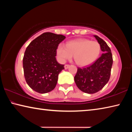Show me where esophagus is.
I'll return each instance as SVG.
<instances>
[{"label":"esophagus","instance_id":"1","mask_svg":"<svg viewBox=\"0 0 132 132\" xmlns=\"http://www.w3.org/2000/svg\"><path fill=\"white\" fill-rule=\"evenodd\" d=\"M69 67H70V65H69V64H65V65H64V69H68Z\"/></svg>","mask_w":132,"mask_h":132}]
</instances>
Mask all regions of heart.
<instances>
[{
  "label": "heart",
  "instance_id": "obj_1",
  "mask_svg": "<svg viewBox=\"0 0 132 132\" xmlns=\"http://www.w3.org/2000/svg\"><path fill=\"white\" fill-rule=\"evenodd\" d=\"M101 52L99 42L86 38H79L68 42L66 45H58L56 54L61 62L70 59L73 55L76 63L80 66H86L94 63Z\"/></svg>",
  "mask_w": 132,
  "mask_h": 132
}]
</instances>
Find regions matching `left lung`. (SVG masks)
<instances>
[{
	"instance_id": "8db88e82",
	"label": "left lung",
	"mask_w": 132,
	"mask_h": 132,
	"mask_svg": "<svg viewBox=\"0 0 132 132\" xmlns=\"http://www.w3.org/2000/svg\"><path fill=\"white\" fill-rule=\"evenodd\" d=\"M94 37L100 43L103 53L91 66L82 69L78 68L75 76L77 87L87 94L97 93L105 86L110 78L113 63L110 48L101 38L97 35Z\"/></svg>"
}]
</instances>
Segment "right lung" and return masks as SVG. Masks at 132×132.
Instances as JSON below:
<instances>
[{
  "label": "right lung",
  "instance_id": "add662e5",
  "mask_svg": "<svg viewBox=\"0 0 132 132\" xmlns=\"http://www.w3.org/2000/svg\"><path fill=\"white\" fill-rule=\"evenodd\" d=\"M65 38L63 35L44 32L27 47L23 60L24 77L36 92L47 93L56 86L58 75L64 69V64L56 59V50Z\"/></svg>",
  "mask_w": 132,
  "mask_h": 132
}]
</instances>
